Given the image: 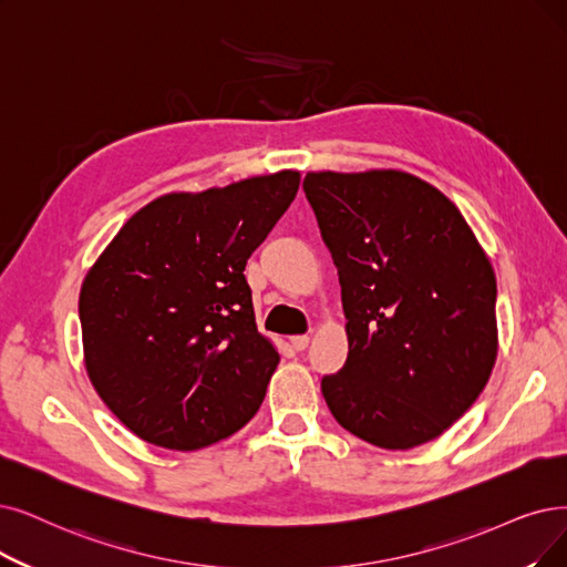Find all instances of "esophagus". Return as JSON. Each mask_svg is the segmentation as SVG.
<instances>
[{"instance_id": "34e87169", "label": "esophagus", "mask_w": 567, "mask_h": 567, "mask_svg": "<svg viewBox=\"0 0 567 567\" xmlns=\"http://www.w3.org/2000/svg\"><path fill=\"white\" fill-rule=\"evenodd\" d=\"M290 344H292V349H296V351H305L309 347V337L307 334L290 337Z\"/></svg>"}]
</instances>
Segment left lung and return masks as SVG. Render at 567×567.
I'll return each instance as SVG.
<instances>
[{
    "label": "left lung",
    "mask_w": 567,
    "mask_h": 567,
    "mask_svg": "<svg viewBox=\"0 0 567 567\" xmlns=\"http://www.w3.org/2000/svg\"><path fill=\"white\" fill-rule=\"evenodd\" d=\"M349 355L321 391L337 423L404 451L440 437L480 398L497 355L495 275L458 207L398 169L309 172Z\"/></svg>",
    "instance_id": "8db88e82"
}]
</instances>
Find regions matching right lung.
I'll return each instance as SVG.
<instances>
[{"label":"right lung","mask_w":567,"mask_h":567,"mask_svg":"<svg viewBox=\"0 0 567 567\" xmlns=\"http://www.w3.org/2000/svg\"><path fill=\"white\" fill-rule=\"evenodd\" d=\"M300 172L169 193L134 214L79 296L83 358L109 410L155 446L230 437L262 404L279 353L258 332L244 267Z\"/></svg>","instance_id":"right-lung-1"}]
</instances>
